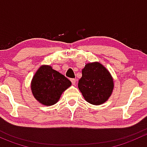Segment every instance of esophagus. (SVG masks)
Masks as SVG:
<instances>
[{
    "mask_svg": "<svg viewBox=\"0 0 147 147\" xmlns=\"http://www.w3.org/2000/svg\"><path fill=\"white\" fill-rule=\"evenodd\" d=\"M70 81H71V82H72V84H73V85H75V83H76V80H75V79H71Z\"/></svg>",
    "mask_w": 147,
    "mask_h": 147,
    "instance_id": "34e87169",
    "label": "esophagus"
}]
</instances>
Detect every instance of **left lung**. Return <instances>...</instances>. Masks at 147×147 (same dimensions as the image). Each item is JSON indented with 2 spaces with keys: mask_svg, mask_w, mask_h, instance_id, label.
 <instances>
[{
  "mask_svg": "<svg viewBox=\"0 0 147 147\" xmlns=\"http://www.w3.org/2000/svg\"><path fill=\"white\" fill-rule=\"evenodd\" d=\"M78 87L84 100L94 105L107 101L112 93L114 82L109 71L100 63H87L82 70Z\"/></svg>",
  "mask_w": 147,
  "mask_h": 147,
  "instance_id": "1",
  "label": "left lung"
}]
</instances>
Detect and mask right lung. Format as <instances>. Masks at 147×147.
Masks as SVG:
<instances>
[{
	"mask_svg": "<svg viewBox=\"0 0 147 147\" xmlns=\"http://www.w3.org/2000/svg\"><path fill=\"white\" fill-rule=\"evenodd\" d=\"M70 81L49 65H42L35 72L31 82L34 97L46 106L58 102L65 90L71 86Z\"/></svg>",
	"mask_w": 147,
	"mask_h": 147,
	"instance_id": "right-lung-1",
	"label": "right lung"
}]
</instances>
